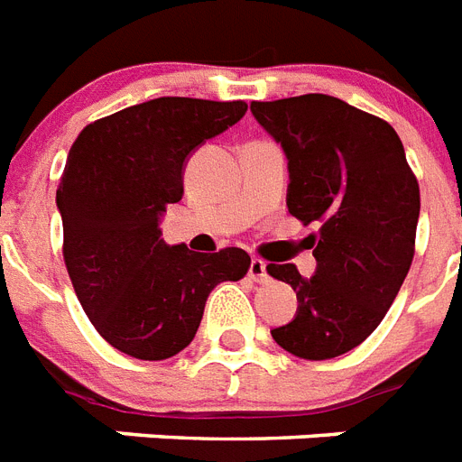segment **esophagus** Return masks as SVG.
Segmentation results:
<instances>
[{"label":"esophagus","instance_id":"34e87169","mask_svg":"<svg viewBox=\"0 0 462 462\" xmlns=\"http://www.w3.org/2000/svg\"><path fill=\"white\" fill-rule=\"evenodd\" d=\"M248 276L253 282H267L269 274H267V264L260 260V257H253L250 260V267H248Z\"/></svg>","mask_w":462,"mask_h":462}]
</instances>
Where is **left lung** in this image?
I'll return each mask as SVG.
<instances>
[{"label": "left lung", "mask_w": 462, "mask_h": 462, "mask_svg": "<svg viewBox=\"0 0 462 462\" xmlns=\"http://www.w3.org/2000/svg\"><path fill=\"white\" fill-rule=\"evenodd\" d=\"M250 112L289 160L286 205L305 224L315 274L267 264L293 286L298 310L272 329L305 360L343 356L377 329L403 286L420 219V186L386 121L331 95L253 102Z\"/></svg>", "instance_id": "left-lung-1"}]
</instances>
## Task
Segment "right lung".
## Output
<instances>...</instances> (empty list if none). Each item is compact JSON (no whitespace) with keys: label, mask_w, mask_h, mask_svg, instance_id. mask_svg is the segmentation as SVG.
Masks as SVG:
<instances>
[{"label":"right lung","mask_w":462,"mask_h":462,"mask_svg":"<svg viewBox=\"0 0 462 462\" xmlns=\"http://www.w3.org/2000/svg\"><path fill=\"white\" fill-rule=\"evenodd\" d=\"M245 112V102L157 97L85 126L69 150L57 190L66 269L92 327L121 353H180L209 293L248 272L245 250L193 253L167 245L160 228L183 198L190 154Z\"/></svg>","instance_id":"obj_1"}]
</instances>
